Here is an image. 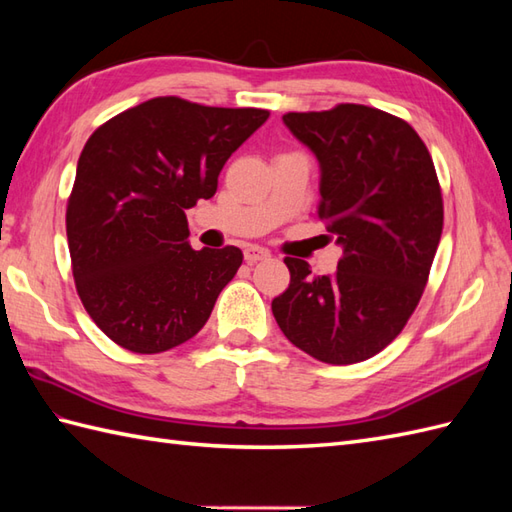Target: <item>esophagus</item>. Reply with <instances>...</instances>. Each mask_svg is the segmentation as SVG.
I'll list each match as a JSON object with an SVG mask.
<instances>
[{"label":"esophagus","mask_w":512,"mask_h":512,"mask_svg":"<svg viewBox=\"0 0 512 512\" xmlns=\"http://www.w3.org/2000/svg\"><path fill=\"white\" fill-rule=\"evenodd\" d=\"M270 253L266 248L262 246H246L244 248V259L248 264H257V262H264V259H268Z\"/></svg>","instance_id":"esophagus-1"}]
</instances>
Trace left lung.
<instances>
[{"instance_id": "1", "label": "left lung", "mask_w": 512, "mask_h": 512, "mask_svg": "<svg viewBox=\"0 0 512 512\" xmlns=\"http://www.w3.org/2000/svg\"><path fill=\"white\" fill-rule=\"evenodd\" d=\"M284 123L319 158V220L343 255L321 277L286 257L290 284L273 314L317 361H367L402 332L429 281L444 224L436 167L416 129L376 107L288 112Z\"/></svg>"}]
</instances>
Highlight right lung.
Segmentation results:
<instances>
[{
	"mask_svg": "<svg viewBox=\"0 0 512 512\" xmlns=\"http://www.w3.org/2000/svg\"><path fill=\"white\" fill-rule=\"evenodd\" d=\"M268 116L156 96L88 138L65 231L83 308L116 345L160 354L209 321L244 255L193 250L184 209L213 198L224 162Z\"/></svg>",
	"mask_w": 512,
	"mask_h": 512,
	"instance_id": "1",
	"label": "right lung"
}]
</instances>
